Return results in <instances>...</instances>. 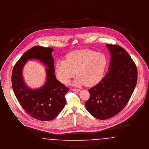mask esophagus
<instances>
[{"mask_svg":"<svg viewBox=\"0 0 149 149\" xmlns=\"http://www.w3.org/2000/svg\"><path fill=\"white\" fill-rule=\"evenodd\" d=\"M72 90L73 91H74V92H80V89H79V88H72Z\"/></svg>","mask_w":149,"mask_h":149,"instance_id":"1","label":"esophagus"}]
</instances>
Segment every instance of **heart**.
Here are the masks:
<instances>
[{
	"mask_svg": "<svg viewBox=\"0 0 149 149\" xmlns=\"http://www.w3.org/2000/svg\"><path fill=\"white\" fill-rule=\"evenodd\" d=\"M107 63L106 57L101 53L88 49L76 50L68 53L65 61H57L55 71L58 79L63 83L67 84L76 74L74 84L91 86L102 80Z\"/></svg>",
	"mask_w": 149,
	"mask_h": 149,
	"instance_id": "b5f03b06",
	"label": "heart"
}]
</instances>
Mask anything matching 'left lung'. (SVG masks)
<instances>
[{
	"label": "left lung",
	"instance_id": "1",
	"mask_svg": "<svg viewBox=\"0 0 149 149\" xmlns=\"http://www.w3.org/2000/svg\"><path fill=\"white\" fill-rule=\"evenodd\" d=\"M110 53L108 72L96 86L88 89L90 97L85 103L87 111L100 120L121 111L129 101L137 81V69L122 47L107 44Z\"/></svg>",
	"mask_w": 149,
	"mask_h": 149
}]
</instances>
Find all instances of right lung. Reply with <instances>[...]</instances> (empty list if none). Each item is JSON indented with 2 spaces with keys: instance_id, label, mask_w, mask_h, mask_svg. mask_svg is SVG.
I'll list each match as a JSON object with an SVG mask.
<instances>
[{
  "instance_id": "1",
  "label": "right lung",
  "mask_w": 149,
  "mask_h": 149,
  "mask_svg": "<svg viewBox=\"0 0 149 149\" xmlns=\"http://www.w3.org/2000/svg\"><path fill=\"white\" fill-rule=\"evenodd\" d=\"M53 51L51 47L39 46L29 49L15 65L12 74L13 90L22 107L33 118L43 122L53 120L61 113L66 104L65 95L69 91L56 78ZM32 58L38 59L48 68L45 84L35 90L25 84L22 76L24 65Z\"/></svg>"
}]
</instances>
